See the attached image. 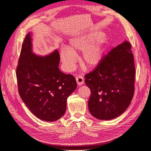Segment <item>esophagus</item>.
<instances>
[{
    "label": "esophagus",
    "instance_id": "1",
    "mask_svg": "<svg viewBox=\"0 0 151 151\" xmlns=\"http://www.w3.org/2000/svg\"><path fill=\"white\" fill-rule=\"evenodd\" d=\"M76 81H77V84H78V86H79L83 85L84 84V82L83 77L81 76H79L78 77H76Z\"/></svg>",
    "mask_w": 151,
    "mask_h": 151
}]
</instances>
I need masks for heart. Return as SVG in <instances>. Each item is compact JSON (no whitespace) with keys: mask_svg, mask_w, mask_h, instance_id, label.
Wrapping results in <instances>:
<instances>
[{"mask_svg":"<svg viewBox=\"0 0 151 151\" xmlns=\"http://www.w3.org/2000/svg\"><path fill=\"white\" fill-rule=\"evenodd\" d=\"M99 32L83 34L71 38L67 48H63L60 57L67 72L71 71L76 62V53L83 51L81 61L87 68H93L101 62L104 52L106 40Z\"/></svg>","mask_w":151,"mask_h":151,"instance_id":"b5f03b06","label":"heart"}]
</instances>
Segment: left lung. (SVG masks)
Returning <instances> with one entry per match:
<instances>
[{
	"label": "left lung",
	"mask_w": 151,
	"mask_h": 151,
	"mask_svg": "<svg viewBox=\"0 0 151 151\" xmlns=\"http://www.w3.org/2000/svg\"><path fill=\"white\" fill-rule=\"evenodd\" d=\"M128 41L112 49L94 70L85 76L91 90L89 110L99 120L119 116L130 105L134 93L135 69Z\"/></svg>",
	"instance_id": "left-lung-1"
}]
</instances>
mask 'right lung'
Instances as JSON below:
<instances>
[{"mask_svg": "<svg viewBox=\"0 0 151 151\" xmlns=\"http://www.w3.org/2000/svg\"><path fill=\"white\" fill-rule=\"evenodd\" d=\"M32 33L22 45L16 69L19 93L26 106L39 119L55 122L63 116L67 98L77 88L75 77L59 69L57 50L47 55L33 51Z\"/></svg>", "mask_w": 151, "mask_h": 151, "instance_id": "add662e5", "label": "right lung"}]
</instances>
